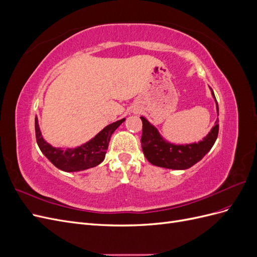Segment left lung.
<instances>
[{
	"label": "left lung",
	"mask_w": 257,
	"mask_h": 257,
	"mask_svg": "<svg viewBox=\"0 0 257 257\" xmlns=\"http://www.w3.org/2000/svg\"><path fill=\"white\" fill-rule=\"evenodd\" d=\"M211 90V94L215 100L216 112L219 115V106H217L214 93ZM143 121V136L142 148L146 159L152 165L168 168L183 170L195 165L197 162L203 159L214 145L217 134H219V120H216L215 125L209 132L208 135L198 143L176 145L167 142L160 134L159 130L153 124L148 121L145 116H141Z\"/></svg>",
	"instance_id": "left-lung-1"
}]
</instances>
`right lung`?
Returning <instances> with one entry per match:
<instances>
[{
  "mask_svg": "<svg viewBox=\"0 0 257 257\" xmlns=\"http://www.w3.org/2000/svg\"><path fill=\"white\" fill-rule=\"evenodd\" d=\"M124 121L125 118L108 124L97 135L79 147L63 149V148L52 147L45 141L38 125V119L35 116L36 142L43 154L57 168L66 173L80 172L95 167L104 161L112 133Z\"/></svg>",
  "mask_w": 257,
  "mask_h": 257,
  "instance_id": "obj_1",
  "label": "right lung"
}]
</instances>
